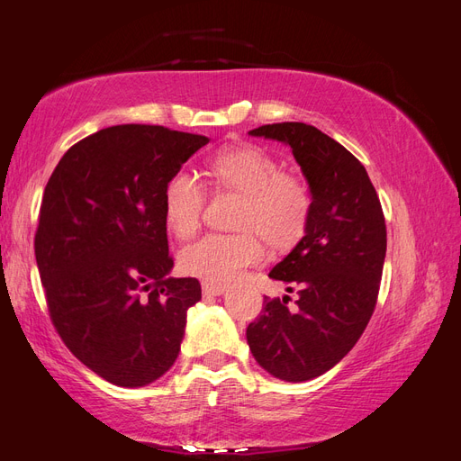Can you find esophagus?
<instances>
[{
	"mask_svg": "<svg viewBox=\"0 0 461 461\" xmlns=\"http://www.w3.org/2000/svg\"><path fill=\"white\" fill-rule=\"evenodd\" d=\"M202 290H203V294L205 296H221V294H225V286L222 285H213V283H202Z\"/></svg>",
	"mask_w": 461,
	"mask_h": 461,
	"instance_id": "obj_1",
	"label": "esophagus"
}]
</instances>
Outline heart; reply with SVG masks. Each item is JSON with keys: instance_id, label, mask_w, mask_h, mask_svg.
I'll use <instances>...</instances> for the list:
<instances>
[{"instance_id": "obj_1", "label": "heart", "mask_w": 461, "mask_h": 461, "mask_svg": "<svg viewBox=\"0 0 461 461\" xmlns=\"http://www.w3.org/2000/svg\"><path fill=\"white\" fill-rule=\"evenodd\" d=\"M215 192L239 196L234 234H209L185 248L180 269L205 283L227 285L256 267L265 258L259 240L275 249L294 248L310 227L313 196L308 180L283 171V163L258 144H230L207 159ZM205 203L203 185L188 171H178L163 190L165 225L178 240L198 232Z\"/></svg>"}]
</instances>
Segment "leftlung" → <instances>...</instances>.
<instances>
[{"mask_svg":"<svg viewBox=\"0 0 461 461\" xmlns=\"http://www.w3.org/2000/svg\"><path fill=\"white\" fill-rule=\"evenodd\" d=\"M290 146L308 180L313 212L294 249L269 273L298 288L296 312L265 296L246 329L258 364L288 383L315 379L352 350L379 296L386 225L375 186L350 151L305 122H275L249 131Z\"/></svg>","mask_w":461,"mask_h":461,"instance_id":"1","label":"left lung"}]
</instances>
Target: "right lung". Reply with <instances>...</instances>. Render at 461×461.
Returning a JSON list of instances; mask_svg holds the SVG:
<instances>
[{
    "instance_id": "1",
    "label": "right lung",
    "mask_w": 461,
    "mask_h": 461,
    "mask_svg": "<svg viewBox=\"0 0 461 461\" xmlns=\"http://www.w3.org/2000/svg\"><path fill=\"white\" fill-rule=\"evenodd\" d=\"M207 142L117 124L68 148L46 185L34 252L51 323L117 386H146L171 369L186 312L202 300L198 278L169 276L163 190Z\"/></svg>"
}]
</instances>
